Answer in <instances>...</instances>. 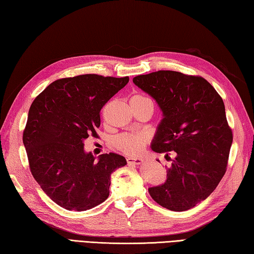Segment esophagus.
I'll return each instance as SVG.
<instances>
[{
    "label": "esophagus",
    "instance_id": "esophagus-1",
    "mask_svg": "<svg viewBox=\"0 0 254 254\" xmlns=\"http://www.w3.org/2000/svg\"><path fill=\"white\" fill-rule=\"evenodd\" d=\"M127 160L128 165H141L143 163V159L138 157H127Z\"/></svg>",
    "mask_w": 254,
    "mask_h": 254
}]
</instances>
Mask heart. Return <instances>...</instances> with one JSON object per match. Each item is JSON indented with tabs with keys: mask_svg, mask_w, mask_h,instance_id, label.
I'll list each match as a JSON object with an SVG mask.
<instances>
[{
	"mask_svg": "<svg viewBox=\"0 0 254 254\" xmlns=\"http://www.w3.org/2000/svg\"><path fill=\"white\" fill-rule=\"evenodd\" d=\"M152 101L148 96L145 94L137 93L132 96L131 102H145ZM154 104V102H153ZM148 139V135L143 131L135 132H126L119 134L118 136L113 138V146H115L119 152L127 155H137L144 149L145 145Z\"/></svg>",
	"mask_w": 254,
	"mask_h": 254,
	"instance_id": "heart-1",
	"label": "heart"
}]
</instances>
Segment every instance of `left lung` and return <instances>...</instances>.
<instances>
[{"label":"left lung","mask_w":254,"mask_h":254,"mask_svg":"<svg viewBox=\"0 0 254 254\" xmlns=\"http://www.w3.org/2000/svg\"><path fill=\"white\" fill-rule=\"evenodd\" d=\"M133 83L163 110L152 149L172 161L164 185L148 189L150 196L167 209H190L216 189L227 170L233 131L222 97L202 76L176 71L137 75Z\"/></svg>","instance_id":"left-lung-1"}]
</instances>
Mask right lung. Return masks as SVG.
Segmentation results:
<instances>
[{"mask_svg": "<svg viewBox=\"0 0 254 254\" xmlns=\"http://www.w3.org/2000/svg\"><path fill=\"white\" fill-rule=\"evenodd\" d=\"M127 82L128 76L98 74L60 78L32 101L23 132L29 169L61 207L82 212L106 201L111 174L127 165L116 153L96 160L83 142L97 136L101 108Z\"/></svg>", "mask_w": 254, "mask_h": 254, "instance_id": "add662e5", "label": "right lung"}]
</instances>
